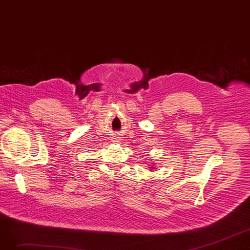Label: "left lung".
Masks as SVG:
<instances>
[{"label":"left lung","mask_w":250,"mask_h":250,"mask_svg":"<svg viewBox=\"0 0 250 250\" xmlns=\"http://www.w3.org/2000/svg\"><path fill=\"white\" fill-rule=\"evenodd\" d=\"M150 168H151V170H153V166H151V167H150Z\"/></svg>","instance_id":"8db88e82"}]
</instances>
